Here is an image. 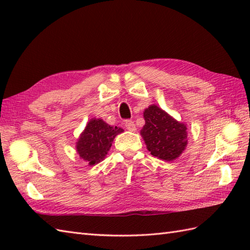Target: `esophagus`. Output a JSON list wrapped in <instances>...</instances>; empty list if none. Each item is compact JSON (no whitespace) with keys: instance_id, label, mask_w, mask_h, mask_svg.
I'll list each match as a JSON object with an SVG mask.
<instances>
[{"instance_id":"34e87169","label":"esophagus","mask_w":250,"mask_h":250,"mask_svg":"<svg viewBox=\"0 0 250 250\" xmlns=\"http://www.w3.org/2000/svg\"><path fill=\"white\" fill-rule=\"evenodd\" d=\"M125 129H126V130H128V131H131V132H134V131L136 130L134 122L132 121V120H126V121L125 122Z\"/></svg>"}]
</instances>
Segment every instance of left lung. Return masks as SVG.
I'll use <instances>...</instances> for the list:
<instances>
[{"label":"left lung","mask_w":250,"mask_h":250,"mask_svg":"<svg viewBox=\"0 0 250 250\" xmlns=\"http://www.w3.org/2000/svg\"><path fill=\"white\" fill-rule=\"evenodd\" d=\"M144 119L141 135L153 157L173 161L182 155L188 143L186 125L175 120L157 105H150L144 110Z\"/></svg>","instance_id":"left-lung-1"}]
</instances>
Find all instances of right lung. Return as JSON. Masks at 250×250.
<instances>
[{
	"label": "right lung",
	"instance_id": "add662e5",
	"mask_svg": "<svg viewBox=\"0 0 250 250\" xmlns=\"http://www.w3.org/2000/svg\"><path fill=\"white\" fill-rule=\"evenodd\" d=\"M121 132H124L121 128L111 126L102 119L92 118L76 143L79 158L87 161L89 166L104 160L115 136Z\"/></svg>",
	"mask_w": 250,
	"mask_h": 250
}]
</instances>
